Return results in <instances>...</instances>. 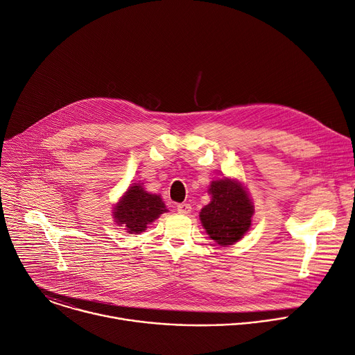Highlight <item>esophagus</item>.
Returning <instances> with one entry per match:
<instances>
[{
    "mask_svg": "<svg viewBox=\"0 0 355 355\" xmlns=\"http://www.w3.org/2000/svg\"><path fill=\"white\" fill-rule=\"evenodd\" d=\"M190 211H191V205L187 202H182L178 205L179 214H190Z\"/></svg>",
    "mask_w": 355,
    "mask_h": 355,
    "instance_id": "34e87169",
    "label": "esophagus"
}]
</instances>
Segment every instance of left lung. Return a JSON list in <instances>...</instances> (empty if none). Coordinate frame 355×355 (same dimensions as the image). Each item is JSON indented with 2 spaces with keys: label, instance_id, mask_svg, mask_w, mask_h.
<instances>
[{
  "label": "left lung",
  "instance_id": "left-lung-1",
  "mask_svg": "<svg viewBox=\"0 0 355 355\" xmlns=\"http://www.w3.org/2000/svg\"><path fill=\"white\" fill-rule=\"evenodd\" d=\"M209 204L200 211V221L212 241L230 246L241 241L252 225L254 205L241 182L234 179L212 180Z\"/></svg>",
  "mask_w": 355,
  "mask_h": 355
}]
</instances>
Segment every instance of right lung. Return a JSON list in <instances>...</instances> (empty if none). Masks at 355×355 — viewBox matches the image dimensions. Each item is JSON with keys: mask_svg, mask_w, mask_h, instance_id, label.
Instances as JSON below:
<instances>
[{"mask_svg": "<svg viewBox=\"0 0 355 355\" xmlns=\"http://www.w3.org/2000/svg\"><path fill=\"white\" fill-rule=\"evenodd\" d=\"M166 205L161 196L151 194L141 184H132L113 208L116 224L124 227L127 232L138 235L144 232L147 225L166 212Z\"/></svg>", "mask_w": 355, "mask_h": 355, "instance_id": "add662e5", "label": "right lung"}]
</instances>
